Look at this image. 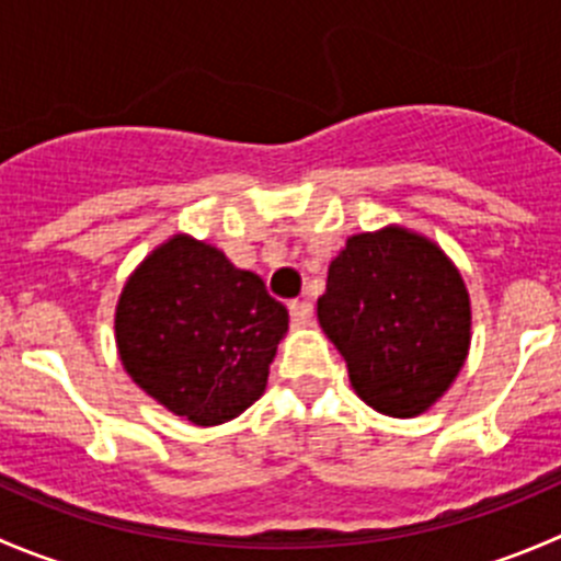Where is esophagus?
Wrapping results in <instances>:
<instances>
[{
	"label": "esophagus",
	"mask_w": 561,
	"mask_h": 561,
	"mask_svg": "<svg viewBox=\"0 0 561 561\" xmlns=\"http://www.w3.org/2000/svg\"><path fill=\"white\" fill-rule=\"evenodd\" d=\"M290 317H293V322H298V325H307V322L312 320V304H309V301H293L290 304Z\"/></svg>",
	"instance_id": "esophagus-1"
}]
</instances>
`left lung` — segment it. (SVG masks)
<instances>
[{
  "label": "left lung",
  "mask_w": 561,
  "mask_h": 561,
  "mask_svg": "<svg viewBox=\"0 0 561 561\" xmlns=\"http://www.w3.org/2000/svg\"><path fill=\"white\" fill-rule=\"evenodd\" d=\"M317 320L347 360L355 393L412 417L456 380L469 350V296L456 265L404 228L360 233L328 265Z\"/></svg>",
  "instance_id": "1"
}]
</instances>
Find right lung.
Here are the masks:
<instances>
[{
    "label": "right lung",
    "instance_id": "1",
    "mask_svg": "<svg viewBox=\"0 0 561 561\" xmlns=\"http://www.w3.org/2000/svg\"><path fill=\"white\" fill-rule=\"evenodd\" d=\"M285 331V304L263 279L190 236L154 249L116 307L127 375L195 426L230 421L263 396Z\"/></svg>",
    "mask_w": 561,
    "mask_h": 561
}]
</instances>
